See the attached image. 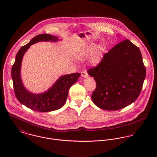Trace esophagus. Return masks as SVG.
<instances>
[{"label":"esophagus","mask_w":157,"mask_h":157,"mask_svg":"<svg viewBox=\"0 0 157 157\" xmlns=\"http://www.w3.org/2000/svg\"><path fill=\"white\" fill-rule=\"evenodd\" d=\"M81 75L83 77H85V78H86L89 76L88 75V73L86 71H82L81 72Z\"/></svg>","instance_id":"1"}]
</instances>
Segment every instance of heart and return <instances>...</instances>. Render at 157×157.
<instances>
[{
	"label": "heart",
	"instance_id": "heart-1",
	"mask_svg": "<svg viewBox=\"0 0 157 157\" xmlns=\"http://www.w3.org/2000/svg\"><path fill=\"white\" fill-rule=\"evenodd\" d=\"M104 52V48L100 44L94 43L85 45L75 53V58L80 61H86L92 66H97L101 61Z\"/></svg>",
	"mask_w": 157,
	"mask_h": 157
}]
</instances>
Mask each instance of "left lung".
<instances>
[{"label": "left lung", "instance_id": "left-lung-1", "mask_svg": "<svg viewBox=\"0 0 157 157\" xmlns=\"http://www.w3.org/2000/svg\"><path fill=\"white\" fill-rule=\"evenodd\" d=\"M88 72L97 83L92 101L108 111L118 110L134 102L146 77L141 52L128 39L115 45L97 67Z\"/></svg>", "mask_w": 157, "mask_h": 157}]
</instances>
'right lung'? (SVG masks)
<instances>
[{"mask_svg": "<svg viewBox=\"0 0 157 157\" xmlns=\"http://www.w3.org/2000/svg\"><path fill=\"white\" fill-rule=\"evenodd\" d=\"M58 37L51 34H39L22 46L16 56L15 62L11 69V77L16 97L26 107L37 112H51L60 109L65 103L68 91L80 76V73H73L60 76L47 90L35 94L27 90L23 84L21 70L23 57L30 46L40 42H57Z\"/></svg>", "mask_w": 157, "mask_h": 157, "instance_id": "1", "label": "right lung"}]
</instances>
